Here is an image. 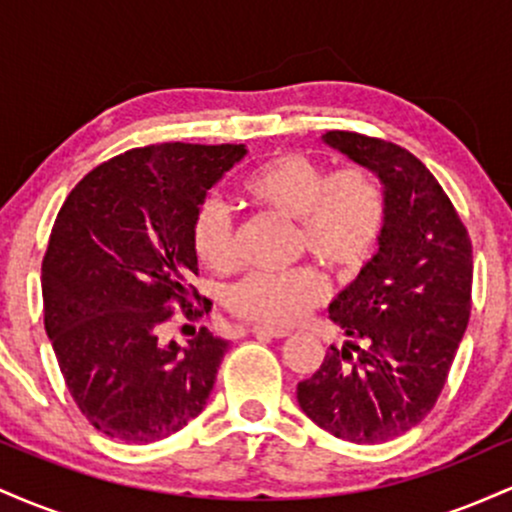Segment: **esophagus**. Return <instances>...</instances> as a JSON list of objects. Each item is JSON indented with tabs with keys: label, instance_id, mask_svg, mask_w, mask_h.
<instances>
[{
	"label": "esophagus",
	"instance_id": "34e87169",
	"mask_svg": "<svg viewBox=\"0 0 512 512\" xmlns=\"http://www.w3.org/2000/svg\"><path fill=\"white\" fill-rule=\"evenodd\" d=\"M252 334H255V337H264V339H286V337H291V332L284 330V327H267V325H255V327H252Z\"/></svg>",
	"mask_w": 512,
	"mask_h": 512
}]
</instances>
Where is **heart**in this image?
I'll return each mask as SVG.
<instances>
[{"mask_svg":"<svg viewBox=\"0 0 512 512\" xmlns=\"http://www.w3.org/2000/svg\"><path fill=\"white\" fill-rule=\"evenodd\" d=\"M260 207L298 223V250L310 252L334 279H356L378 255L387 226L383 187L366 168L327 173L313 158L284 151L260 163L243 182ZM192 248L211 272L238 264L236 228L219 199H207L192 221ZM325 298L313 267L252 272L228 293V308L260 325H293Z\"/></svg>","mask_w":512,"mask_h":512,"instance_id":"1","label":"heart"}]
</instances>
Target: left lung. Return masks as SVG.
<instances>
[{"mask_svg":"<svg viewBox=\"0 0 512 512\" xmlns=\"http://www.w3.org/2000/svg\"><path fill=\"white\" fill-rule=\"evenodd\" d=\"M322 142L383 182L378 255L330 303L344 332L298 383L301 409L349 443H385L433 409L472 310V243L431 170L402 146L356 132Z\"/></svg>","mask_w":512,"mask_h":512,"instance_id":"left-lung-1","label":"left lung"}]
</instances>
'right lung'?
Instances as JSON below:
<instances>
[{"mask_svg": "<svg viewBox=\"0 0 512 512\" xmlns=\"http://www.w3.org/2000/svg\"><path fill=\"white\" fill-rule=\"evenodd\" d=\"M245 144H158L93 168L69 192L43 260V305L67 390L88 424L125 443H154L207 407L226 339L202 327L163 342L173 303L211 310L197 274L192 221Z\"/></svg>", "mask_w": 512, "mask_h": 512, "instance_id": "right-lung-1", "label": "right lung"}]
</instances>
